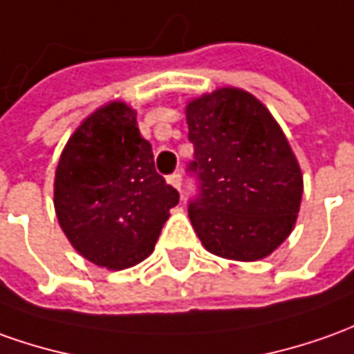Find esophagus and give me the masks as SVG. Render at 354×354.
Listing matches in <instances>:
<instances>
[{
    "mask_svg": "<svg viewBox=\"0 0 354 354\" xmlns=\"http://www.w3.org/2000/svg\"><path fill=\"white\" fill-rule=\"evenodd\" d=\"M167 183L175 187L177 191H181V185H183V175L181 173H171L169 177H167Z\"/></svg>",
    "mask_w": 354,
    "mask_h": 354,
    "instance_id": "34e87169",
    "label": "esophagus"
}]
</instances>
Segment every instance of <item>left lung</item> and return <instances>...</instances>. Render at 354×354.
<instances>
[{
	"label": "left lung",
	"instance_id": "1",
	"mask_svg": "<svg viewBox=\"0 0 354 354\" xmlns=\"http://www.w3.org/2000/svg\"><path fill=\"white\" fill-rule=\"evenodd\" d=\"M196 179L189 218L212 254L254 262L289 237L303 175L272 113L245 90L219 88L187 106Z\"/></svg>",
	"mask_w": 354,
	"mask_h": 354
}]
</instances>
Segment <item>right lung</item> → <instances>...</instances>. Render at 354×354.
Returning a JSON list of instances; mask_svg holds the SVG:
<instances>
[{"label": "right lung", "instance_id": "1", "mask_svg": "<svg viewBox=\"0 0 354 354\" xmlns=\"http://www.w3.org/2000/svg\"><path fill=\"white\" fill-rule=\"evenodd\" d=\"M177 202L123 102L94 111L61 153L55 214L71 245L96 266L123 270L152 254Z\"/></svg>", "mask_w": 354, "mask_h": 354}]
</instances>
